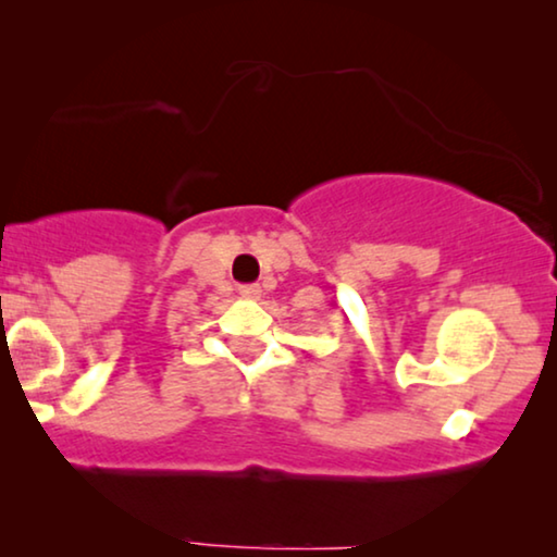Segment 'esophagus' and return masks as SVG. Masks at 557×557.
<instances>
[{
  "mask_svg": "<svg viewBox=\"0 0 557 557\" xmlns=\"http://www.w3.org/2000/svg\"><path fill=\"white\" fill-rule=\"evenodd\" d=\"M240 296L243 299H258L261 296V286H240Z\"/></svg>",
  "mask_w": 557,
  "mask_h": 557,
  "instance_id": "esophagus-1",
  "label": "esophagus"
}]
</instances>
